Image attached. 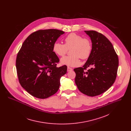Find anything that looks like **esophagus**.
Here are the masks:
<instances>
[{
    "label": "esophagus",
    "instance_id": "esophagus-1",
    "mask_svg": "<svg viewBox=\"0 0 131 131\" xmlns=\"http://www.w3.org/2000/svg\"><path fill=\"white\" fill-rule=\"evenodd\" d=\"M73 70V69L71 68H70V67H68V69H67V71L68 72H70V71H72Z\"/></svg>",
    "mask_w": 131,
    "mask_h": 131
}]
</instances>
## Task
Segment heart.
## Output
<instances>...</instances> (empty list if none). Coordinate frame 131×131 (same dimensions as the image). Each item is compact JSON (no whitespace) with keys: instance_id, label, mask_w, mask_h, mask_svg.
Segmentation results:
<instances>
[{"instance_id":"b5f03b06","label":"heart","mask_w":131,"mask_h":131,"mask_svg":"<svg viewBox=\"0 0 131 131\" xmlns=\"http://www.w3.org/2000/svg\"><path fill=\"white\" fill-rule=\"evenodd\" d=\"M64 44L56 42L53 45V52L59 56H63L68 49L71 50V56L61 58L60 63L63 65L75 67L80 64V57L85 59L90 56L92 44L89 39L75 33H71L64 39Z\"/></svg>"}]
</instances>
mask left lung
Wrapping results in <instances>:
<instances>
[{"mask_svg": "<svg viewBox=\"0 0 131 131\" xmlns=\"http://www.w3.org/2000/svg\"><path fill=\"white\" fill-rule=\"evenodd\" d=\"M90 37L92 51L82 68H75V83L79 91L95 96L107 91L114 83L118 67V58L112 43L95 31H85ZM93 67L86 71L89 66Z\"/></svg>", "mask_w": 131, "mask_h": 131, "instance_id": "left-lung-1", "label": "left lung"}]
</instances>
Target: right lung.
Wrapping results in <instances>:
<instances>
[{
	"label": "right lung",
	"instance_id": "right-lung-1",
	"mask_svg": "<svg viewBox=\"0 0 131 131\" xmlns=\"http://www.w3.org/2000/svg\"><path fill=\"white\" fill-rule=\"evenodd\" d=\"M64 32L56 29L40 30L25 40L16 59L19 82L29 93L40 99L56 93L60 79L67 72L66 65L57 68L59 61L53 45Z\"/></svg>",
	"mask_w": 131,
	"mask_h": 131
}]
</instances>
